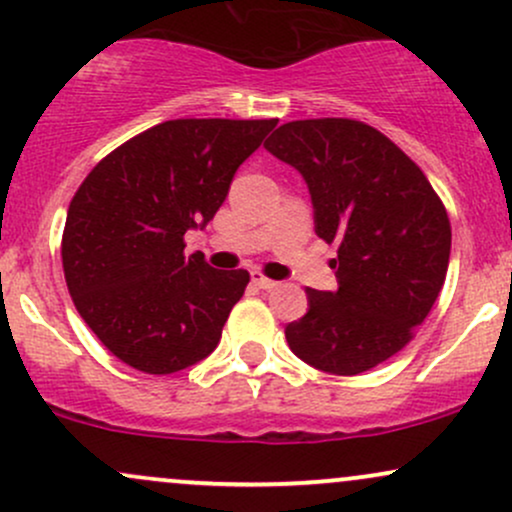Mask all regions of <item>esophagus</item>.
<instances>
[{
  "mask_svg": "<svg viewBox=\"0 0 512 512\" xmlns=\"http://www.w3.org/2000/svg\"><path fill=\"white\" fill-rule=\"evenodd\" d=\"M252 284H255L257 289H264V291H269V289H274V286H279L274 279H267V276H264L262 272H252Z\"/></svg>",
  "mask_w": 512,
  "mask_h": 512,
  "instance_id": "1",
  "label": "esophagus"
}]
</instances>
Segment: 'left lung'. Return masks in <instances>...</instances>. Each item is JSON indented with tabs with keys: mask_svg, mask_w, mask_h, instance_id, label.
<instances>
[{
	"mask_svg": "<svg viewBox=\"0 0 512 512\" xmlns=\"http://www.w3.org/2000/svg\"><path fill=\"white\" fill-rule=\"evenodd\" d=\"M264 146L303 175L315 233L339 245V289H305L310 308L286 325V342L325 373L375 368L411 342L443 289L448 211L421 168L366 122H286Z\"/></svg>",
	"mask_w": 512,
	"mask_h": 512,
	"instance_id": "8db88e82",
	"label": "left lung"
}]
</instances>
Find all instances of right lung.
Wrapping results in <instances>:
<instances>
[{"mask_svg":"<svg viewBox=\"0 0 512 512\" xmlns=\"http://www.w3.org/2000/svg\"><path fill=\"white\" fill-rule=\"evenodd\" d=\"M279 120H168L117 146L69 204L62 267L69 296L110 354L151 375L178 373L216 349L245 269L185 255L233 175Z\"/></svg>","mask_w":512,"mask_h":512,"instance_id":"1","label":"right lung"}]
</instances>
